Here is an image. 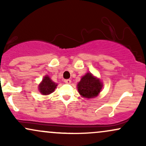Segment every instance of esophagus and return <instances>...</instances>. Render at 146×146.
<instances>
[{
	"instance_id": "34e87169",
	"label": "esophagus",
	"mask_w": 146,
	"mask_h": 146,
	"mask_svg": "<svg viewBox=\"0 0 146 146\" xmlns=\"http://www.w3.org/2000/svg\"><path fill=\"white\" fill-rule=\"evenodd\" d=\"M64 82L66 84H71V80H69V79H67V80H64Z\"/></svg>"
}]
</instances>
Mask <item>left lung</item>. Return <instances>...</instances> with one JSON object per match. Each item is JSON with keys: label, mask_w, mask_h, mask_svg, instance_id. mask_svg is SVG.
I'll return each mask as SVG.
<instances>
[{"label": "left lung", "mask_w": 146, "mask_h": 146, "mask_svg": "<svg viewBox=\"0 0 146 146\" xmlns=\"http://www.w3.org/2000/svg\"><path fill=\"white\" fill-rule=\"evenodd\" d=\"M102 84L100 80L88 73L81 79L78 84V90L84 98H93L98 96L101 91Z\"/></svg>", "instance_id": "8db88e82"}]
</instances>
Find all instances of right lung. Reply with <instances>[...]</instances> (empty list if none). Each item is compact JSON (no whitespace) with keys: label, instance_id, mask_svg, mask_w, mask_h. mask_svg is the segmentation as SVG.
I'll return each instance as SVG.
<instances>
[{"label":"right lung","instance_id":"obj_1","mask_svg":"<svg viewBox=\"0 0 146 146\" xmlns=\"http://www.w3.org/2000/svg\"><path fill=\"white\" fill-rule=\"evenodd\" d=\"M56 86L57 84L52 81L49 77L45 76L39 85V90L42 94L48 95L54 91Z\"/></svg>","mask_w":146,"mask_h":146}]
</instances>
